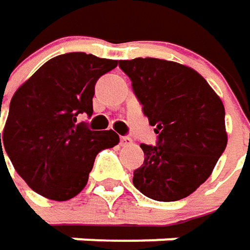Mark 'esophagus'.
I'll return each mask as SVG.
<instances>
[{"label": "esophagus", "mask_w": 250, "mask_h": 250, "mask_svg": "<svg viewBox=\"0 0 250 250\" xmlns=\"http://www.w3.org/2000/svg\"><path fill=\"white\" fill-rule=\"evenodd\" d=\"M132 140L129 137H121V146H129Z\"/></svg>", "instance_id": "1"}]
</instances>
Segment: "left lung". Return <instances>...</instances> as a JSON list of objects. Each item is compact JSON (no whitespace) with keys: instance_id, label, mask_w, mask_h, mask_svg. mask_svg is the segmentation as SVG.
<instances>
[{"instance_id":"obj_1","label":"left lung","mask_w":250,"mask_h":250,"mask_svg":"<svg viewBox=\"0 0 250 250\" xmlns=\"http://www.w3.org/2000/svg\"><path fill=\"white\" fill-rule=\"evenodd\" d=\"M119 66L159 134L157 146H140L146 159L134 172V187L156 201L187 198L209 178L227 146L221 99L199 72L182 63L135 58Z\"/></svg>"}]
</instances>
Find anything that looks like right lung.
I'll list each match as a JSON object with an SVG mask.
<instances>
[{
    "label": "right lung",
    "mask_w": 250,
    "mask_h": 250,
    "mask_svg": "<svg viewBox=\"0 0 250 250\" xmlns=\"http://www.w3.org/2000/svg\"><path fill=\"white\" fill-rule=\"evenodd\" d=\"M116 65V60L91 54H63L43 63L14 93L0 132V157L7 151L17 173L39 195L74 198L87 185L97 153L119 143L112 129L90 131L77 122L80 113L93 115L94 84Z\"/></svg>",
    "instance_id": "add662e5"
}]
</instances>
